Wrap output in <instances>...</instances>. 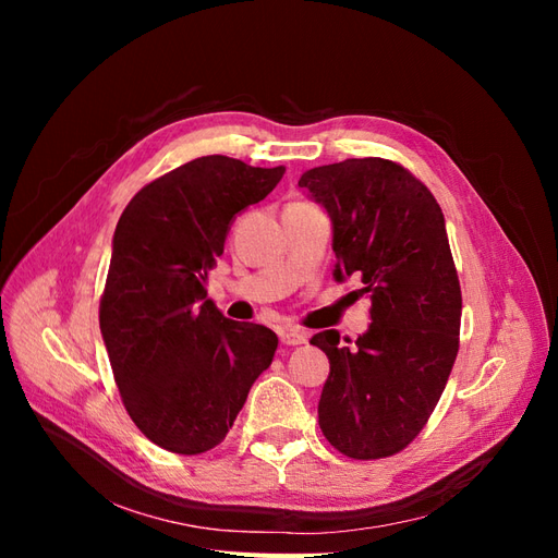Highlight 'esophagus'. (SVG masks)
Listing matches in <instances>:
<instances>
[{
    "instance_id": "esophagus-1",
    "label": "esophagus",
    "mask_w": 558,
    "mask_h": 558,
    "mask_svg": "<svg viewBox=\"0 0 558 558\" xmlns=\"http://www.w3.org/2000/svg\"><path fill=\"white\" fill-rule=\"evenodd\" d=\"M279 337H281V342H283L286 347H298V344H305V342H307V332L295 330V328L281 330Z\"/></svg>"
}]
</instances>
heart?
<instances>
[{
  "mask_svg": "<svg viewBox=\"0 0 558 558\" xmlns=\"http://www.w3.org/2000/svg\"><path fill=\"white\" fill-rule=\"evenodd\" d=\"M295 207H302V202H298V205Z\"/></svg>",
  "mask_w": 558,
  "mask_h": 558,
  "instance_id": "obj_1",
  "label": "heart"
}]
</instances>
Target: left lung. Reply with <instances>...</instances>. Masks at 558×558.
Returning <instances> with one entry per match:
<instances>
[{
	"mask_svg": "<svg viewBox=\"0 0 558 558\" xmlns=\"http://www.w3.org/2000/svg\"><path fill=\"white\" fill-rule=\"evenodd\" d=\"M298 185L332 221V277L359 272L373 302L353 344L337 330L312 337L330 361L318 426L349 459L393 456L426 426L459 353L463 302L442 209L384 158L314 167Z\"/></svg>",
	"mask_w": 558,
	"mask_h": 558,
	"instance_id": "left-lung-1",
	"label": "left lung"
}]
</instances>
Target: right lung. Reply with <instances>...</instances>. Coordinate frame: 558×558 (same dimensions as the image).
Masks as SVG:
<instances>
[{
  "label": "right lung",
  "instance_id": "right-lung-1",
  "mask_svg": "<svg viewBox=\"0 0 558 558\" xmlns=\"http://www.w3.org/2000/svg\"><path fill=\"white\" fill-rule=\"evenodd\" d=\"M283 172L195 158L144 185L116 226L99 330L130 418L167 451L221 445L275 359L277 335L218 312L207 275L234 216L272 193Z\"/></svg>",
  "mask_w": 558,
  "mask_h": 558
}]
</instances>
